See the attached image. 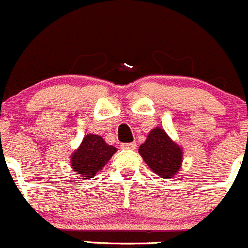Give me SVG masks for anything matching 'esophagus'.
I'll return each mask as SVG.
<instances>
[{
    "label": "esophagus",
    "mask_w": 248,
    "mask_h": 248,
    "mask_svg": "<svg viewBox=\"0 0 248 248\" xmlns=\"http://www.w3.org/2000/svg\"><path fill=\"white\" fill-rule=\"evenodd\" d=\"M136 147H137V144H136L135 142L122 144V148H124V149H136Z\"/></svg>",
    "instance_id": "esophagus-1"
}]
</instances>
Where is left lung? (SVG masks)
<instances>
[{"label": "left lung", "instance_id": "left-lung-1", "mask_svg": "<svg viewBox=\"0 0 248 248\" xmlns=\"http://www.w3.org/2000/svg\"><path fill=\"white\" fill-rule=\"evenodd\" d=\"M138 152L147 166L164 179L174 177L182 167L183 149L160 127L152 129Z\"/></svg>", "mask_w": 248, "mask_h": 248}]
</instances>
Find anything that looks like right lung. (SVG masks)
Segmentation results:
<instances>
[{
  "label": "right lung",
  "mask_w": 248,
  "mask_h": 248,
  "mask_svg": "<svg viewBox=\"0 0 248 248\" xmlns=\"http://www.w3.org/2000/svg\"><path fill=\"white\" fill-rule=\"evenodd\" d=\"M117 149L108 146L99 135H86L79 148L71 155V168L82 179H90L101 170Z\"/></svg>",
  "instance_id": "add662e5"
}]
</instances>
